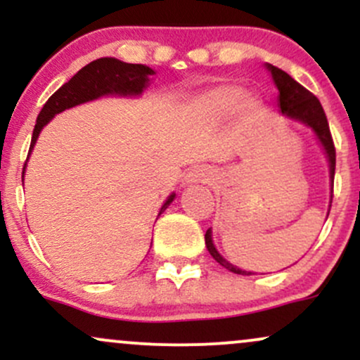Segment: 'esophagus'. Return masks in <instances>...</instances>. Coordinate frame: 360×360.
Wrapping results in <instances>:
<instances>
[{"label":"esophagus","instance_id":"obj_1","mask_svg":"<svg viewBox=\"0 0 360 360\" xmlns=\"http://www.w3.org/2000/svg\"><path fill=\"white\" fill-rule=\"evenodd\" d=\"M212 177H213L212 172H210L208 169L194 167L188 172V176H186V181H188V183H208Z\"/></svg>","mask_w":360,"mask_h":360}]
</instances>
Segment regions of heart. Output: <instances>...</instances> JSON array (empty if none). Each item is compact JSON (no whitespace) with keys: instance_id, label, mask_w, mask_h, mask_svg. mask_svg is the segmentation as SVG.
Segmentation results:
<instances>
[{"instance_id":"b5f03b06","label":"heart","mask_w":360,"mask_h":360,"mask_svg":"<svg viewBox=\"0 0 360 360\" xmlns=\"http://www.w3.org/2000/svg\"><path fill=\"white\" fill-rule=\"evenodd\" d=\"M238 89L233 86H218L208 93L201 94L196 101H194L193 111L201 118L208 120H220L232 111H235L242 117H252L257 110V103L252 98H240L238 102Z\"/></svg>"}]
</instances>
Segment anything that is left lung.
<instances>
[{
    "mask_svg": "<svg viewBox=\"0 0 360 360\" xmlns=\"http://www.w3.org/2000/svg\"><path fill=\"white\" fill-rule=\"evenodd\" d=\"M267 69L271 71L272 79H274L276 86H278L279 89V108L283 111V115H286L289 118L300 120V122L307 123L308 127H311L313 130H315L316 137L321 142V146H323L326 157H328L330 177H332V183H333V176H335V146H333V139H332V134H330L328 120H326L323 106H321V103L318 101V98L311 93V91L303 88L300 82H296L288 72H284L283 69L276 68V65H271V64H267ZM205 242H206V249H208L210 254H212V257L217 260L218 264H221L225 269L242 276L252 274V272L242 271L238 269V267L232 266V264L226 262V260L218 254L212 240V230H206Z\"/></svg>",
    "mask_w": 360,
    "mask_h": 360,
    "instance_id": "left-lung-1",
    "label": "left lung"
}]
</instances>
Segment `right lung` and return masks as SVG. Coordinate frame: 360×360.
<instances>
[{"instance_id": "right-lung-1", "label": "right lung", "mask_w": 360, "mask_h": 360, "mask_svg": "<svg viewBox=\"0 0 360 360\" xmlns=\"http://www.w3.org/2000/svg\"><path fill=\"white\" fill-rule=\"evenodd\" d=\"M152 74H154V71L150 68H146L142 64H127V62L113 59V57H103V59L93 60L91 64L84 65L76 76L71 77L62 88L57 89L45 103L44 108L40 110L39 117H37L34 135H32L30 152L37 142L40 130L57 113L81 105V103L96 100V98L105 96V94H123V96L140 94L147 86L148 76H152ZM174 196L176 194H171L167 198V201L160 208V213L172 203Z\"/></svg>"}]
</instances>
